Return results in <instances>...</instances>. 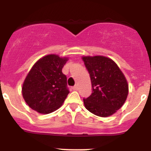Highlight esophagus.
Returning <instances> with one entry per match:
<instances>
[{"instance_id": "34e87169", "label": "esophagus", "mask_w": 151, "mask_h": 151, "mask_svg": "<svg viewBox=\"0 0 151 151\" xmlns=\"http://www.w3.org/2000/svg\"><path fill=\"white\" fill-rule=\"evenodd\" d=\"M72 89L74 91H77L78 90V85H75V86H73V87L72 88Z\"/></svg>"}]
</instances>
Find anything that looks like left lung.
I'll return each mask as SVG.
<instances>
[{
  "label": "left lung",
  "mask_w": 151,
  "mask_h": 151,
  "mask_svg": "<svg viewBox=\"0 0 151 151\" xmlns=\"http://www.w3.org/2000/svg\"><path fill=\"white\" fill-rule=\"evenodd\" d=\"M91 81L92 93L84 98L85 108L98 116L113 115L127 98L129 85L115 62L103 56L82 57Z\"/></svg>",
  "instance_id": "8db88e82"
}]
</instances>
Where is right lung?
<instances>
[{"instance_id":"right-lung-1","label":"right lung","mask_w":151,"mask_h":151,"mask_svg":"<svg viewBox=\"0 0 151 151\" xmlns=\"http://www.w3.org/2000/svg\"><path fill=\"white\" fill-rule=\"evenodd\" d=\"M68 58L50 54L38 60L22 85V97L29 107L47 114L61 106L69 91L62 69Z\"/></svg>"}]
</instances>
